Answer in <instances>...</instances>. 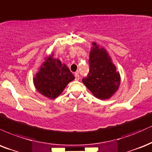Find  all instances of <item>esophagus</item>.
Returning a JSON list of instances; mask_svg holds the SVG:
<instances>
[{
	"instance_id": "1",
	"label": "esophagus",
	"mask_w": 152,
	"mask_h": 152,
	"mask_svg": "<svg viewBox=\"0 0 152 152\" xmlns=\"http://www.w3.org/2000/svg\"><path fill=\"white\" fill-rule=\"evenodd\" d=\"M75 80H80V76H79V72H76L75 73Z\"/></svg>"
}]
</instances>
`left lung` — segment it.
Returning a JSON list of instances; mask_svg holds the SVG:
<instances>
[{"instance_id":"obj_1","label":"left lung","mask_w":152,"mask_h":152,"mask_svg":"<svg viewBox=\"0 0 152 152\" xmlns=\"http://www.w3.org/2000/svg\"><path fill=\"white\" fill-rule=\"evenodd\" d=\"M90 53V72L83 83L95 97L104 100L118 90L120 75L104 48L92 42Z\"/></svg>"}]
</instances>
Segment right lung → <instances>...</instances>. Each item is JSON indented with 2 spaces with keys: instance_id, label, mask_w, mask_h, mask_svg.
<instances>
[{
  "instance_id": "1",
  "label": "right lung",
  "mask_w": 152,
  "mask_h": 152,
  "mask_svg": "<svg viewBox=\"0 0 152 152\" xmlns=\"http://www.w3.org/2000/svg\"><path fill=\"white\" fill-rule=\"evenodd\" d=\"M53 56L54 54L52 53L45 58L33 78L34 85L37 92L51 99L58 97L67 84L75 79L67 65Z\"/></svg>"
}]
</instances>
